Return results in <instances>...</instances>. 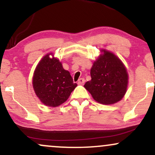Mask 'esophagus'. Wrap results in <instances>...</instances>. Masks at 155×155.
I'll list each match as a JSON object with an SVG mask.
<instances>
[{
  "mask_svg": "<svg viewBox=\"0 0 155 155\" xmlns=\"http://www.w3.org/2000/svg\"><path fill=\"white\" fill-rule=\"evenodd\" d=\"M84 81H85L84 79H83V78H81V79H79V81H78L77 84L79 85H83L84 84Z\"/></svg>",
  "mask_w": 155,
  "mask_h": 155,
  "instance_id": "obj_1",
  "label": "esophagus"
}]
</instances>
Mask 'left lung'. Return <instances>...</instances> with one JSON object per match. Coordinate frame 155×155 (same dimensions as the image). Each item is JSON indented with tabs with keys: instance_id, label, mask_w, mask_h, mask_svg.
<instances>
[{
	"instance_id": "8db88e82",
	"label": "left lung",
	"mask_w": 155,
	"mask_h": 155,
	"mask_svg": "<svg viewBox=\"0 0 155 155\" xmlns=\"http://www.w3.org/2000/svg\"><path fill=\"white\" fill-rule=\"evenodd\" d=\"M94 62L91 80L84 85L94 100L102 104H114L122 100L127 91L128 74L122 61L114 54L102 49Z\"/></svg>"
}]
</instances>
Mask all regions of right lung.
I'll return each mask as SVG.
<instances>
[{"label": "right lung", "instance_id": "add662e5", "mask_svg": "<svg viewBox=\"0 0 155 155\" xmlns=\"http://www.w3.org/2000/svg\"><path fill=\"white\" fill-rule=\"evenodd\" d=\"M47 54L37 65L33 77V87L37 97L50 107L60 106L68 100L77 86L70 73L63 68L58 58Z\"/></svg>", "mask_w": 155, "mask_h": 155}]
</instances>
